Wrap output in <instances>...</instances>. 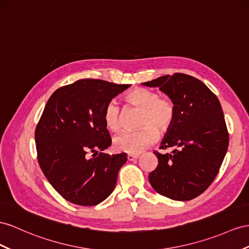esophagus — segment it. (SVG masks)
<instances>
[{
    "mask_svg": "<svg viewBox=\"0 0 249 249\" xmlns=\"http://www.w3.org/2000/svg\"><path fill=\"white\" fill-rule=\"evenodd\" d=\"M138 158H139V155H132V154L127 155V160L128 161H135Z\"/></svg>",
    "mask_w": 249,
    "mask_h": 249,
    "instance_id": "1",
    "label": "esophagus"
}]
</instances>
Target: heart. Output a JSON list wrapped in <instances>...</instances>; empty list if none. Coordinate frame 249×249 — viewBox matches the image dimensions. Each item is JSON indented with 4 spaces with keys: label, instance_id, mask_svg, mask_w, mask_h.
Here are the masks:
<instances>
[{
    "label": "heart",
    "instance_id": "1",
    "mask_svg": "<svg viewBox=\"0 0 249 249\" xmlns=\"http://www.w3.org/2000/svg\"><path fill=\"white\" fill-rule=\"evenodd\" d=\"M127 105L141 108L137 130L122 131L113 138V147L118 151L140 154L157 142L159 130L168 131L173 126L177 108L174 100L167 95H159L147 88H133L125 95ZM123 110L114 100L108 102L103 119L108 129L117 131L122 126Z\"/></svg>",
    "mask_w": 249,
    "mask_h": 249
}]
</instances>
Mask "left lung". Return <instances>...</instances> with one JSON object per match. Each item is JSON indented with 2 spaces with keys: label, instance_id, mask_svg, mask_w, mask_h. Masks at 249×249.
Instances as JSON below:
<instances>
[{
  "label": "left lung",
  "instance_id": "obj_1",
  "mask_svg": "<svg viewBox=\"0 0 249 249\" xmlns=\"http://www.w3.org/2000/svg\"><path fill=\"white\" fill-rule=\"evenodd\" d=\"M174 100L175 122L160 148L174 147L158 158L149 182L160 195L176 201H189L205 191L219 173L228 148L229 136L216 95L194 76L175 73L142 83Z\"/></svg>",
  "mask_w": 249,
  "mask_h": 249
}]
</instances>
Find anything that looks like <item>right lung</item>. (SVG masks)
<instances>
[{
	"instance_id": "obj_1",
	"label": "right lung",
	"mask_w": 249,
	"mask_h": 249,
	"mask_svg": "<svg viewBox=\"0 0 249 249\" xmlns=\"http://www.w3.org/2000/svg\"><path fill=\"white\" fill-rule=\"evenodd\" d=\"M129 86L84 79L56 89L47 101L35 133L37 161L65 200L93 206L116 187L127 155L103 152L111 145L103 112L108 102Z\"/></svg>"
}]
</instances>
